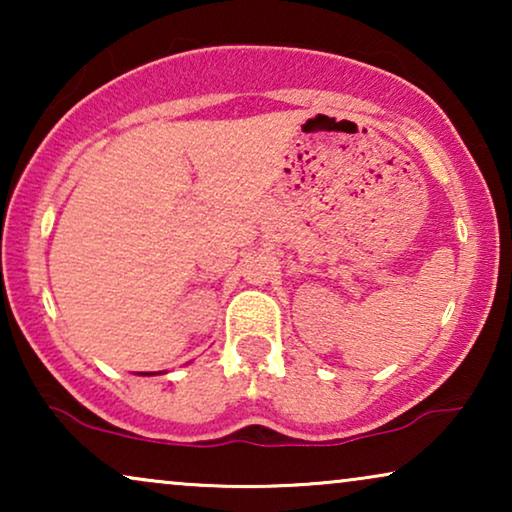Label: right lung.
Instances as JSON below:
<instances>
[{"label": "right lung", "mask_w": 512, "mask_h": 512, "mask_svg": "<svg viewBox=\"0 0 512 512\" xmlns=\"http://www.w3.org/2000/svg\"><path fill=\"white\" fill-rule=\"evenodd\" d=\"M142 375H151V373H142Z\"/></svg>", "instance_id": "1"}]
</instances>
